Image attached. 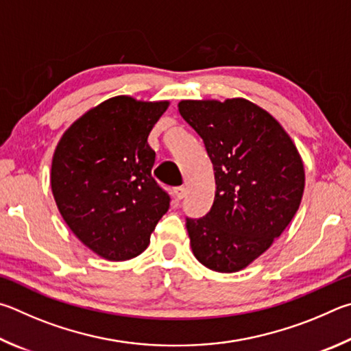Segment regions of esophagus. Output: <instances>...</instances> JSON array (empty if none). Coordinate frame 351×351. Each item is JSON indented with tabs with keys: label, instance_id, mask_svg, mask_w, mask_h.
I'll return each mask as SVG.
<instances>
[{
	"label": "esophagus",
	"instance_id": "esophagus-1",
	"mask_svg": "<svg viewBox=\"0 0 351 351\" xmlns=\"http://www.w3.org/2000/svg\"><path fill=\"white\" fill-rule=\"evenodd\" d=\"M174 194H176V197H177V199L182 200V199L185 197V195H186V188H185V186H179V188H176V189H174Z\"/></svg>",
	"mask_w": 351,
	"mask_h": 351
}]
</instances>
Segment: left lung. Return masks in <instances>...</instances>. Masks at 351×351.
Returning a JSON list of instances; mask_svg holds the SVG:
<instances>
[{
    "mask_svg": "<svg viewBox=\"0 0 351 351\" xmlns=\"http://www.w3.org/2000/svg\"><path fill=\"white\" fill-rule=\"evenodd\" d=\"M179 112L206 146L216 197L186 219L193 254L217 273L247 268L271 247L299 210L305 169L280 123L247 98L182 100Z\"/></svg>",
    "mask_w": 351,
    "mask_h": 351,
    "instance_id": "left-lung-1",
    "label": "left lung"
}]
</instances>
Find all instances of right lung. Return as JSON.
I'll list each match as a JSON object with an SVG mask.
<instances>
[{"label":"right lung","mask_w":351,"mask_h":351,"mask_svg":"<svg viewBox=\"0 0 351 351\" xmlns=\"http://www.w3.org/2000/svg\"><path fill=\"white\" fill-rule=\"evenodd\" d=\"M169 106L117 95L77 119L61 135L51 186L61 217L97 256L129 261L143 253L169 195L152 179L147 135Z\"/></svg>","instance_id":"add662e5"}]
</instances>
